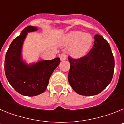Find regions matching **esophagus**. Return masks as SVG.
Masks as SVG:
<instances>
[{
  "label": "esophagus",
  "instance_id": "34e87169",
  "mask_svg": "<svg viewBox=\"0 0 124 124\" xmlns=\"http://www.w3.org/2000/svg\"><path fill=\"white\" fill-rule=\"evenodd\" d=\"M66 58H67V54L64 53H61V55H60V59H61V61L65 60Z\"/></svg>",
  "mask_w": 124,
  "mask_h": 124
}]
</instances>
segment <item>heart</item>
Here are the masks:
<instances>
[{
  "mask_svg": "<svg viewBox=\"0 0 124 124\" xmlns=\"http://www.w3.org/2000/svg\"><path fill=\"white\" fill-rule=\"evenodd\" d=\"M93 41V37L90 34L84 33L80 31H71L64 38V45H71L70 53L75 57L85 55L90 50Z\"/></svg>",
  "mask_w": 124,
  "mask_h": 124,
  "instance_id": "1",
  "label": "heart"
}]
</instances>
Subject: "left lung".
Returning a JSON list of instances; mask_svg holds the SVG:
<instances>
[{"label":"left lung","instance_id":"obj_1","mask_svg":"<svg viewBox=\"0 0 124 124\" xmlns=\"http://www.w3.org/2000/svg\"><path fill=\"white\" fill-rule=\"evenodd\" d=\"M93 48L79 58L70 56L68 81L73 90L82 96L101 93L111 82L114 71V58L109 43L96 35Z\"/></svg>","mask_w":124,"mask_h":124}]
</instances>
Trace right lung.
<instances>
[{
	"instance_id": "1",
	"label": "right lung",
	"mask_w": 124,
	"mask_h": 124,
	"mask_svg": "<svg viewBox=\"0 0 124 124\" xmlns=\"http://www.w3.org/2000/svg\"><path fill=\"white\" fill-rule=\"evenodd\" d=\"M36 27L28 26L15 38L7 51L5 58V73L13 88L20 94L35 96L46 90L50 76L60 63V59L43 60L27 66L21 59L23 42L28 32L37 30Z\"/></svg>"
}]
</instances>
